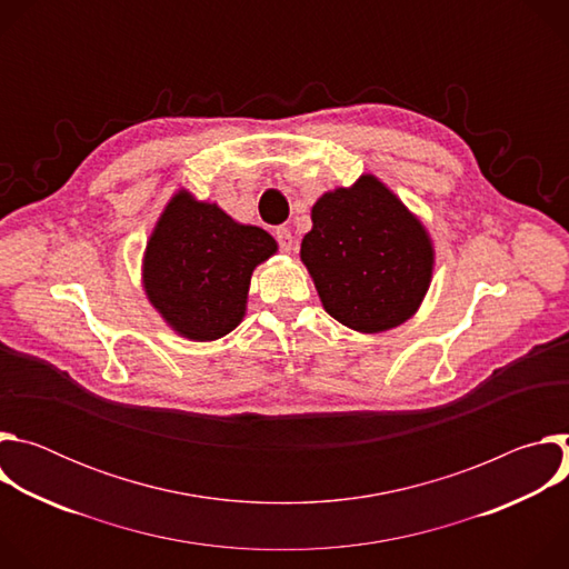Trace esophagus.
Returning a JSON list of instances; mask_svg holds the SVG:
<instances>
[{"label":"esophagus","mask_w":569,"mask_h":569,"mask_svg":"<svg viewBox=\"0 0 569 569\" xmlns=\"http://www.w3.org/2000/svg\"><path fill=\"white\" fill-rule=\"evenodd\" d=\"M274 238H277V242H279L281 252H290V250H292L295 238H292V233H290L288 227H277V229H274Z\"/></svg>","instance_id":"34e87169"}]
</instances>
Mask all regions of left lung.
I'll return each instance as SVG.
<instances>
[{"label":"left lung","mask_w":569,"mask_h":569,"mask_svg":"<svg viewBox=\"0 0 569 569\" xmlns=\"http://www.w3.org/2000/svg\"><path fill=\"white\" fill-rule=\"evenodd\" d=\"M301 261L331 317L380 333L417 312L435 254L423 224L373 176H362L317 200Z\"/></svg>","instance_id":"obj_1"}]
</instances>
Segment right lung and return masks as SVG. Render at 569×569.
<instances>
[{
  "instance_id": "right-lung-1",
  "label": "right lung",
  "mask_w": 569,
  "mask_h": 569,
  "mask_svg": "<svg viewBox=\"0 0 569 569\" xmlns=\"http://www.w3.org/2000/svg\"><path fill=\"white\" fill-rule=\"evenodd\" d=\"M274 252L268 231L238 224L216 204L180 191L146 248L148 299L180 336L218 340L238 327L252 270Z\"/></svg>"
}]
</instances>
